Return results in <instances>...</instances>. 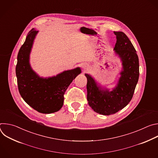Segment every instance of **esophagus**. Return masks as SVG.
Masks as SVG:
<instances>
[{"label":"esophagus","mask_w":158,"mask_h":158,"mask_svg":"<svg viewBox=\"0 0 158 158\" xmlns=\"http://www.w3.org/2000/svg\"><path fill=\"white\" fill-rule=\"evenodd\" d=\"M90 68V66L89 65V64H84L83 65H82V69H84V71H87L89 70Z\"/></svg>","instance_id":"esophagus-1"}]
</instances>
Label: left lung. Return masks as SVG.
Here are the masks:
<instances>
[{
	"label": "left lung",
	"mask_w": 158,
	"mask_h": 158,
	"mask_svg": "<svg viewBox=\"0 0 158 158\" xmlns=\"http://www.w3.org/2000/svg\"><path fill=\"white\" fill-rule=\"evenodd\" d=\"M116 36L114 53L120 59L122 70L116 86L111 89L99 84L90 74L87 77V99L94 111L109 116L126 107L131 101L139 75V59L131 42L123 32H114Z\"/></svg>",
	"instance_id": "1"
}]
</instances>
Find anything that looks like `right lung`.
<instances>
[{
    "instance_id": "right-lung-1",
    "label": "right lung",
    "mask_w": 158,
    "mask_h": 158,
    "mask_svg": "<svg viewBox=\"0 0 158 158\" xmlns=\"http://www.w3.org/2000/svg\"><path fill=\"white\" fill-rule=\"evenodd\" d=\"M39 31L28 33L18 55L15 73L19 93L31 107L43 114L59 110L64 104V94L73 81L81 73L79 67L48 77L39 76L31 67L30 54Z\"/></svg>"
}]
</instances>
